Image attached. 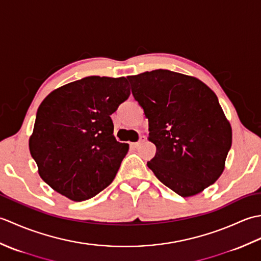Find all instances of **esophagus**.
I'll return each instance as SVG.
<instances>
[{
	"mask_svg": "<svg viewBox=\"0 0 261 261\" xmlns=\"http://www.w3.org/2000/svg\"><path fill=\"white\" fill-rule=\"evenodd\" d=\"M145 141H146V137H145V136H140V138H139V141H137V142H135V143H132V146L137 148V147H139V146L141 145V143H143Z\"/></svg>",
	"mask_w": 261,
	"mask_h": 261,
	"instance_id": "obj_1",
	"label": "esophagus"
}]
</instances>
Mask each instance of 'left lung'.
I'll return each instance as SVG.
<instances>
[{"instance_id": "8db88e82", "label": "left lung", "mask_w": 261, "mask_h": 261, "mask_svg": "<svg viewBox=\"0 0 261 261\" xmlns=\"http://www.w3.org/2000/svg\"><path fill=\"white\" fill-rule=\"evenodd\" d=\"M126 79L148 119V139L157 148L147 163L157 178L182 197L218 180L232 129L215 93L195 77L167 69Z\"/></svg>"}]
</instances>
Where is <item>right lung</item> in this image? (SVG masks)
Segmentation results:
<instances>
[{"mask_svg":"<svg viewBox=\"0 0 261 261\" xmlns=\"http://www.w3.org/2000/svg\"><path fill=\"white\" fill-rule=\"evenodd\" d=\"M130 96L125 77L88 76L53 91L36 115L29 140L39 175L75 202L107 188L129 150L116 141L111 114Z\"/></svg>","mask_w":261,"mask_h":261,"instance_id":"obj_1","label":"right lung"}]
</instances>
